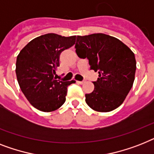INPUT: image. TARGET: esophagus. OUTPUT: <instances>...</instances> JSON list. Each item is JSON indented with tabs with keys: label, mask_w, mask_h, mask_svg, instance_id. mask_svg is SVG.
Instances as JSON below:
<instances>
[{
	"label": "esophagus",
	"mask_w": 154,
	"mask_h": 154,
	"mask_svg": "<svg viewBox=\"0 0 154 154\" xmlns=\"http://www.w3.org/2000/svg\"><path fill=\"white\" fill-rule=\"evenodd\" d=\"M77 83L80 84V85H82V84H84V83H85V81H77Z\"/></svg>",
	"instance_id": "obj_1"
}]
</instances>
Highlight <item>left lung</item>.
Returning a JSON list of instances; mask_svg holds the SVG:
<instances>
[{"instance_id":"8db88e82","label":"left lung","mask_w":154,"mask_h":154,"mask_svg":"<svg viewBox=\"0 0 154 154\" xmlns=\"http://www.w3.org/2000/svg\"><path fill=\"white\" fill-rule=\"evenodd\" d=\"M75 48L77 56L87 58L90 69L99 73L93 92L85 94L87 104L100 112L119 107L133 86L134 54L119 39L102 33L78 35Z\"/></svg>"}]
</instances>
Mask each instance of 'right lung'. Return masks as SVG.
<instances>
[{"label":"right lung","mask_w":154,"mask_h":154,"mask_svg":"<svg viewBox=\"0 0 154 154\" xmlns=\"http://www.w3.org/2000/svg\"><path fill=\"white\" fill-rule=\"evenodd\" d=\"M76 36L49 33L32 39L16 58V73L19 85L36 109L50 112L58 109L66 101L67 87L75 81L56 80L60 54L75 43Z\"/></svg>","instance_id":"right-lung-1"}]
</instances>
